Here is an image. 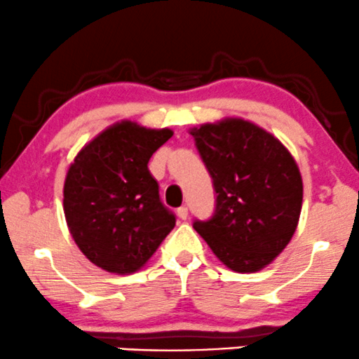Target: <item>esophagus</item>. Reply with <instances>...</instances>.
I'll use <instances>...</instances> for the list:
<instances>
[{
    "label": "esophagus",
    "mask_w": 359,
    "mask_h": 359,
    "mask_svg": "<svg viewBox=\"0 0 359 359\" xmlns=\"http://www.w3.org/2000/svg\"><path fill=\"white\" fill-rule=\"evenodd\" d=\"M176 213H178V217L181 218V220H187V218H188V208H187V206H180V208L176 210Z\"/></svg>",
    "instance_id": "obj_1"
}]
</instances>
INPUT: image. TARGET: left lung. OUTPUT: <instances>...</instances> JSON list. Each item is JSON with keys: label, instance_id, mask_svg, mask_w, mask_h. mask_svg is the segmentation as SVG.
I'll use <instances>...</instances> for the list:
<instances>
[{"label": "left lung", "instance_id": "obj_1", "mask_svg": "<svg viewBox=\"0 0 359 359\" xmlns=\"http://www.w3.org/2000/svg\"><path fill=\"white\" fill-rule=\"evenodd\" d=\"M217 193L213 215L195 229L235 272H257L297 229L302 178L294 158L267 130L242 119L191 129Z\"/></svg>", "mask_w": 359, "mask_h": 359}]
</instances>
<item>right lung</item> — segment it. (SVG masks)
<instances>
[{
	"label": "right lung",
	"mask_w": 359,
	"mask_h": 359,
	"mask_svg": "<svg viewBox=\"0 0 359 359\" xmlns=\"http://www.w3.org/2000/svg\"><path fill=\"white\" fill-rule=\"evenodd\" d=\"M172 136L122 121L77 154L63 187L67 225L82 254L112 273L139 271L175 229L147 163Z\"/></svg>",
	"instance_id": "1"
}]
</instances>
